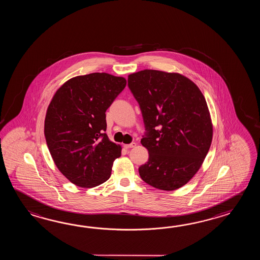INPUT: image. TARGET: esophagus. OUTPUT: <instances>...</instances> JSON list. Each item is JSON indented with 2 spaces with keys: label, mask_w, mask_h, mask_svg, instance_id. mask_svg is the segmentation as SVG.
I'll use <instances>...</instances> for the list:
<instances>
[{
  "label": "esophagus",
  "mask_w": 260,
  "mask_h": 260,
  "mask_svg": "<svg viewBox=\"0 0 260 260\" xmlns=\"http://www.w3.org/2000/svg\"><path fill=\"white\" fill-rule=\"evenodd\" d=\"M137 146V144L135 143V142H133V143L131 144H125L124 146H123V148L124 149H131V148H134V147H136Z\"/></svg>",
  "instance_id": "obj_1"
}]
</instances>
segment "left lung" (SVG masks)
<instances>
[{
    "instance_id": "1",
    "label": "left lung",
    "mask_w": 260,
    "mask_h": 260,
    "mask_svg": "<svg viewBox=\"0 0 260 260\" xmlns=\"http://www.w3.org/2000/svg\"><path fill=\"white\" fill-rule=\"evenodd\" d=\"M146 133L149 160L138 168L142 180L161 190L181 188L193 177L210 149L213 124L204 94L188 78L144 70L128 76Z\"/></svg>"
}]
</instances>
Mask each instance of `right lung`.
Returning <instances> with one entry per match:
<instances>
[{"mask_svg": "<svg viewBox=\"0 0 260 260\" xmlns=\"http://www.w3.org/2000/svg\"><path fill=\"white\" fill-rule=\"evenodd\" d=\"M126 80L105 72L72 78L50 102L44 136L58 170L74 185L93 188L107 181L120 145L106 134V111Z\"/></svg>", "mask_w": 260, "mask_h": 260, "instance_id": "right-lung-1", "label": "right lung"}]
</instances>
